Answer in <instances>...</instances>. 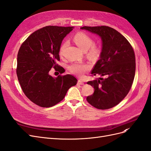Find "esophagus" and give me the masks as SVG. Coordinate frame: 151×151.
<instances>
[{
	"label": "esophagus",
	"instance_id": "esophagus-1",
	"mask_svg": "<svg viewBox=\"0 0 151 151\" xmlns=\"http://www.w3.org/2000/svg\"><path fill=\"white\" fill-rule=\"evenodd\" d=\"M77 84L78 85H83L84 84V82L81 80H78L77 81Z\"/></svg>",
	"mask_w": 151,
	"mask_h": 151
}]
</instances>
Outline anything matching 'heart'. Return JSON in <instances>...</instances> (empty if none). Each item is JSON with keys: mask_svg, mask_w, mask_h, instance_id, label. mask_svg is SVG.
Listing matches in <instances>:
<instances>
[{"mask_svg": "<svg viewBox=\"0 0 151 151\" xmlns=\"http://www.w3.org/2000/svg\"><path fill=\"white\" fill-rule=\"evenodd\" d=\"M74 41L77 46L83 51L86 52L89 49L88 55L89 57L96 58L99 57L101 50H100V48L98 47L93 45L94 41L88 35L83 33V32H79V33H77L75 35ZM67 42H65L62 45V46L60 48V50H59L60 55L63 54V51L67 47ZM68 68H69L70 71L72 74L79 76H83L84 73L89 70V66L88 64H85V63L75 62L70 65Z\"/></svg>", "mask_w": 151, "mask_h": 151, "instance_id": "obj_1", "label": "heart"}]
</instances>
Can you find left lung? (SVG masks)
<instances>
[{
  "label": "left lung",
  "instance_id": "8db88e82",
  "mask_svg": "<svg viewBox=\"0 0 151 151\" xmlns=\"http://www.w3.org/2000/svg\"><path fill=\"white\" fill-rule=\"evenodd\" d=\"M81 29L101 37L102 51L91 74L105 77L88 82L94 92L86 99L97 109L111 108L125 98L133 84L135 73L134 49L124 36L109 26H83Z\"/></svg>",
  "mask_w": 151,
  "mask_h": 151
}]
</instances>
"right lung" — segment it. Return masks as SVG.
Returning <instances> with one entry per match:
<instances>
[{"label":"right lung","mask_w":151,"mask_h":151,"mask_svg":"<svg viewBox=\"0 0 151 151\" xmlns=\"http://www.w3.org/2000/svg\"><path fill=\"white\" fill-rule=\"evenodd\" d=\"M73 27L48 26L35 31L22 43L17 53L16 74L21 89L31 101L39 106L52 107L64 98L77 80L70 74L53 77L54 68L65 71L57 62L63 39Z\"/></svg>","instance_id":"right-lung-1"}]
</instances>
